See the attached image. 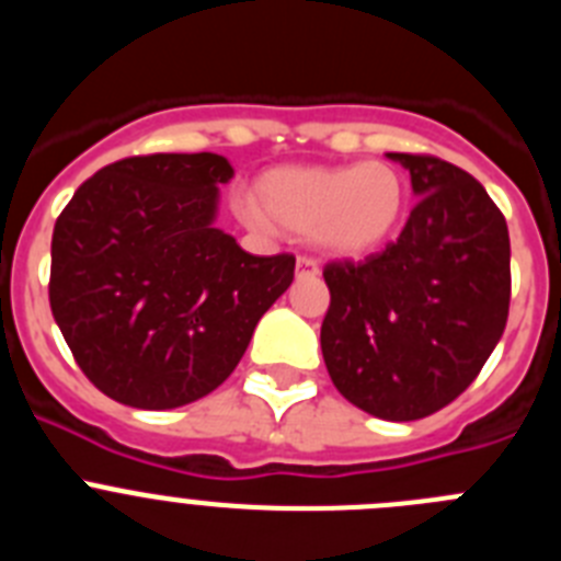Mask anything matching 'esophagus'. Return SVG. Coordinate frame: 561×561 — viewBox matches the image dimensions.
<instances>
[{
	"mask_svg": "<svg viewBox=\"0 0 561 561\" xmlns=\"http://www.w3.org/2000/svg\"><path fill=\"white\" fill-rule=\"evenodd\" d=\"M317 272H320V266H317L314 257L309 255L297 257V277H314Z\"/></svg>",
	"mask_w": 561,
	"mask_h": 561,
	"instance_id": "obj_1",
	"label": "esophagus"
}]
</instances>
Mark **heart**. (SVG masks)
<instances>
[{
    "instance_id": "b5f03b06",
    "label": "heart",
    "mask_w": 561,
    "mask_h": 561,
    "mask_svg": "<svg viewBox=\"0 0 561 561\" xmlns=\"http://www.w3.org/2000/svg\"><path fill=\"white\" fill-rule=\"evenodd\" d=\"M257 199L241 202L247 227L261 232L280 225L291 232H314L334 255H368L379 250L408 205V185L388 162L331 168H275L257 182Z\"/></svg>"
}]
</instances>
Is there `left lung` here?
<instances>
[{"mask_svg":"<svg viewBox=\"0 0 561 561\" xmlns=\"http://www.w3.org/2000/svg\"><path fill=\"white\" fill-rule=\"evenodd\" d=\"M419 196L396 241L359 264H329L320 345L334 388L385 421L458 399L508 320L512 244L485 187L453 162L388 153Z\"/></svg>","mask_w":561,"mask_h":561,"instance_id":"1","label":"left lung"}]
</instances>
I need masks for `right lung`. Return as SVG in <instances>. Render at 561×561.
<instances>
[{
  "label": "right lung",
  "instance_id": "add662e5",
  "mask_svg": "<svg viewBox=\"0 0 561 561\" xmlns=\"http://www.w3.org/2000/svg\"><path fill=\"white\" fill-rule=\"evenodd\" d=\"M221 153H148L101 168L53 230L49 309L108 399L173 410L236 370L295 255H250L216 227Z\"/></svg>",
  "mask_w": 561,
  "mask_h": 561
}]
</instances>
